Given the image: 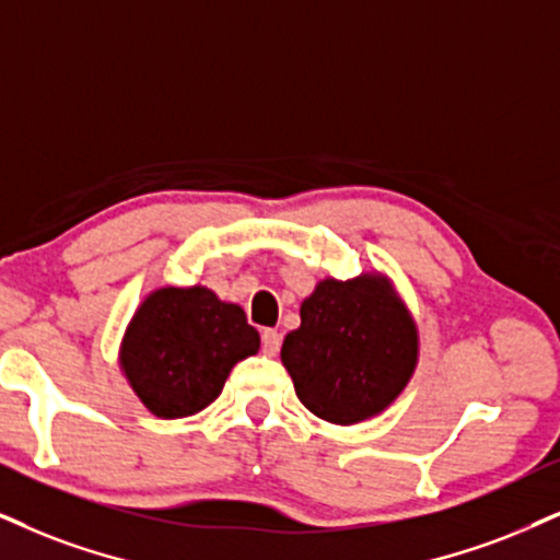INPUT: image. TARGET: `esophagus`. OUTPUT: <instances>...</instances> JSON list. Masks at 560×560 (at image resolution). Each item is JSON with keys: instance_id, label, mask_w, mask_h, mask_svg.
<instances>
[{"instance_id": "obj_1", "label": "esophagus", "mask_w": 560, "mask_h": 560, "mask_svg": "<svg viewBox=\"0 0 560 560\" xmlns=\"http://www.w3.org/2000/svg\"><path fill=\"white\" fill-rule=\"evenodd\" d=\"M280 342H282V337L278 329H265V332H261V350H265L267 355H278Z\"/></svg>"}]
</instances>
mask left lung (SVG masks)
<instances>
[{
	"label": "left lung",
	"instance_id": "left-lung-1",
	"mask_svg": "<svg viewBox=\"0 0 560 560\" xmlns=\"http://www.w3.org/2000/svg\"><path fill=\"white\" fill-rule=\"evenodd\" d=\"M418 327L382 272L324 278L301 303L280 358L316 418L353 425L384 412L416 374Z\"/></svg>",
	"mask_w": 560,
	"mask_h": 560
}]
</instances>
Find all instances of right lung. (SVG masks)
<instances>
[{"instance_id": "add662e5", "label": "right lung", "mask_w": 560, "mask_h": 560, "mask_svg": "<svg viewBox=\"0 0 560 560\" xmlns=\"http://www.w3.org/2000/svg\"><path fill=\"white\" fill-rule=\"evenodd\" d=\"M259 350L238 303L210 288H158L124 332L121 374L155 418L195 416L215 402L231 369Z\"/></svg>"}]
</instances>
